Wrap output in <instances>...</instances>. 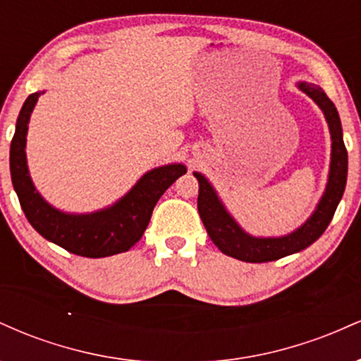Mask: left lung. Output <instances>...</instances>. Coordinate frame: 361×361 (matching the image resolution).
<instances>
[{
    "instance_id": "obj_1",
    "label": "left lung",
    "mask_w": 361,
    "mask_h": 361,
    "mask_svg": "<svg viewBox=\"0 0 361 361\" xmlns=\"http://www.w3.org/2000/svg\"><path fill=\"white\" fill-rule=\"evenodd\" d=\"M299 90L317 103L324 114L327 127L331 132V164L327 185L314 214L299 229L281 238H256L234 221L233 215L226 210L222 200L210 181L202 173H193L198 180V214L204 222L207 233L215 246L231 258L246 261V263H264L275 261L283 256L299 252L310 244L316 243L329 226L336 207L345 193L348 176V152L343 142V128L338 110L327 94L312 82H299Z\"/></svg>"
}]
</instances>
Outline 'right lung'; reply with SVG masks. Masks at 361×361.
<instances>
[{"label": "right lung", "mask_w": 361, "mask_h": 361, "mask_svg": "<svg viewBox=\"0 0 361 361\" xmlns=\"http://www.w3.org/2000/svg\"><path fill=\"white\" fill-rule=\"evenodd\" d=\"M42 93L37 91L25 100L10 146L11 181L25 217L42 238L73 255L105 258L128 251L142 238L161 195L185 175L186 168L176 163L151 169L118 202L98 212L66 214L54 209L32 183L25 154L28 120Z\"/></svg>", "instance_id": "obj_1"}]
</instances>
